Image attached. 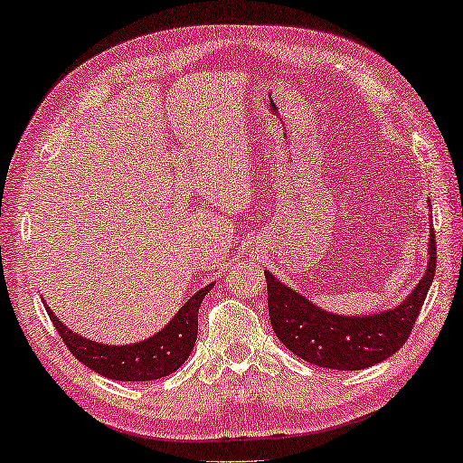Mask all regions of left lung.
<instances>
[{
	"mask_svg": "<svg viewBox=\"0 0 463 463\" xmlns=\"http://www.w3.org/2000/svg\"><path fill=\"white\" fill-rule=\"evenodd\" d=\"M437 245L430 226L429 263L420 282L395 309L373 315H335L266 271L271 327L286 348L303 361L335 371H361L395 354L412 334L414 321L435 278Z\"/></svg>",
	"mask_w": 463,
	"mask_h": 463,
	"instance_id": "obj_1",
	"label": "left lung"
}]
</instances>
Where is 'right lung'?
Wrapping results in <instances>:
<instances>
[{
    "label": "right lung",
    "mask_w": 463,
    "mask_h": 463,
    "mask_svg": "<svg viewBox=\"0 0 463 463\" xmlns=\"http://www.w3.org/2000/svg\"><path fill=\"white\" fill-rule=\"evenodd\" d=\"M212 286L214 284L195 292L158 334L126 346H111L78 335L65 327L47 305L45 309L65 346L88 369L115 381H154L171 375L192 354L197 337V311Z\"/></svg>",
    "instance_id": "add662e5"
}]
</instances>
